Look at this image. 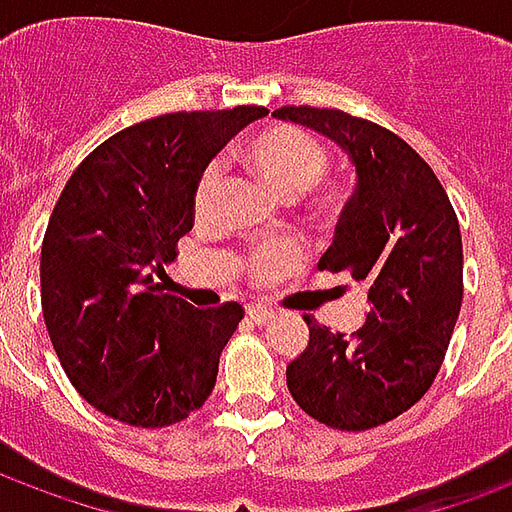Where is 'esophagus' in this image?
Wrapping results in <instances>:
<instances>
[{
  "label": "esophagus",
  "instance_id": "1",
  "mask_svg": "<svg viewBox=\"0 0 512 512\" xmlns=\"http://www.w3.org/2000/svg\"><path fill=\"white\" fill-rule=\"evenodd\" d=\"M246 315H249V321L257 323V326H266V323L274 318V310H271V307H266V304H249Z\"/></svg>",
  "mask_w": 512,
  "mask_h": 512
}]
</instances>
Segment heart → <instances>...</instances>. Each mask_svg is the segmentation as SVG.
<instances>
[{
	"label": "heart",
	"mask_w": 512,
	"mask_h": 512,
	"mask_svg": "<svg viewBox=\"0 0 512 512\" xmlns=\"http://www.w3.org/2000/svg\"><path fill=\"white\" fill-rule=\"evenodd\" d=\"M246 169L255 175L268 191H274L279 200H296L304 191H310L326 175L329 156L326 147L315 136L304 134L293 126H271L249 139L244 147ZM219 194V169L205 167L197 191H194V208L197 213H208ZM304 263V246L293 238L271 241L252 249L246 255V274L257 282H271L296 271Z\"/></svg>",
	"instance_id": "1"
}]
</instances>
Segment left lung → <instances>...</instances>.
<instances>
[{
	"label": "left lung",
	"mask_w": 512,
	"mask_h": 512,
	"mask_svg": "<svg viewBox=\"0 0 512 512\" xmlns=\"http://www.w3.org/2000/svg\"><path fill=\"white\" fill-rule=\"evenodd\" d=\"M329 136L351 158L356 189L318 268L367 290V321L351 337L304 315L310 343L288 365L301 411L337 430L400 417L439 373L463 299V246L447 191L417 150L340 109L274 112Z\"/></svg>",
	"instance_id": "1"
}]
</instances>
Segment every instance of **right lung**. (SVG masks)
<instances>
[{"label": "right lung", "instance_id": "obj_1", "mask_svg": "<svg viewBox=\"0 0 512 512\" xmlns=\"http://www.w3.org/2000/svg\"><path fill=\"white\" fill-rule=\"evenodd\" d=\"M266 106L175 112L117 131L76 167L40 249L51 345L76 392L134 428H164L208 400L238 301L197 310L153 285L194 224V191L224 142Z\"/></svg>", "mask_w": 512, "mask_h": 512}]
</instances>
